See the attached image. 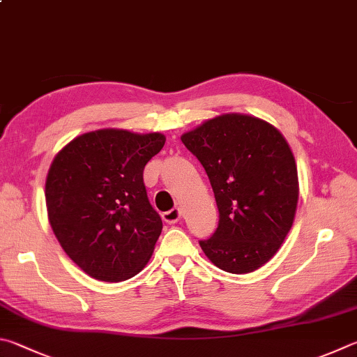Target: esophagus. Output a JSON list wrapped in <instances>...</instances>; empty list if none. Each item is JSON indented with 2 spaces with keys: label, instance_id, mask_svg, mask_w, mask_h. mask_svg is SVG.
I'll list each match as a JSON object with an SVG mask.
<instances>
[{
  "label": "esophagus",
  "instance_id": "1",
  "mask_svg": "<svg viewBox=\"0 0 357 357\" xmlns=\"http://www.w3.org/2000/svg\"><path fill=\"white\" fill-rule=\"evenodd\" d=\"M181 215H183V212H181L179 207H174V209L162 213V218H164V222L172 225V223H178L181 220Z\"/></svg>",
  "mask_w": 357,
  "mask_h": 357
}]
</instances>
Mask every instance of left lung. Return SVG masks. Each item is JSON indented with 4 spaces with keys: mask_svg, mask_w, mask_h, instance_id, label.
Wrapping results in <instances>:
<instances>
[{
    "mask_svg": "<svg viewBox=\"0 0 357 357\" xmlns=\"http://www.w3.org/2000/svg\"><path fill=\"white\" fill-rule=\"evenodd\" d=\"M209 176L218 228L199 246L228 273L245 275L273 257L294 225L300 184L284 135L268 121L222 114L181 135Z\"/></svg>",
    "mask_w": 357,
    "mask_h": 357,
    "instance_id": "left-lung-1",
    "label": "left lung"
}]
</instances>
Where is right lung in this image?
<instances>
[{"label":"right lung","instance_id":"1","mask_svg":"<svg viewBox=\"0 0 357 357\" xmlns=\"http://www.w3.org/2000/svg\"><path fill=\"white\" fill-rule=\"evenodd\" d=\"M165 145L160 132L96 129L51 162L45 199L51 228L67 256L98 281L142 271L162 232L144 184V168Z\"/></svg>","mask_w":357,"mask_h":357}]
</instances>
